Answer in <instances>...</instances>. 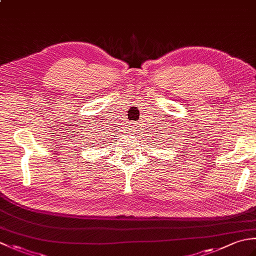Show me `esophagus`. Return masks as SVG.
Masks as SVG:
<instances>
[{
	"label": "esophagus",
	"mask_w": 256,
	"mask_h": 256,
	"mask_svg": "<svg viewBox=\"0 0 256 256\" xmlns=\"http://www.w3.org/2000/svg\"><path fill=\"white\" fill-rule=\"evenodd\" d=\"M133 124H134V123H133Z\"/></svg>",
	"instance_id": "obj_1"
}]
</instances>
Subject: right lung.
Segmentation results:
<instances>
[{
	"label": "right lung",
	"instance_id": "right-lung-1",
	"mask_svg": "<svg viewBox=\"0 0 256 256\" xmlns=\"http://www.w3.org/2000/svg\"><path fill=\"white\" fill-rule=\"evenodd\" d=\"M92 144H94V143H92V142H90V145H92Z\"/></svg>",
	"mask_w": 256,
	"mask_h": 256
}]
</instances>
